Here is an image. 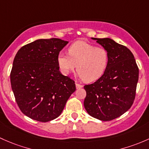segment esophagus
Here are the masks:
<instances>
[{
    "label": "esophagus",
    "mask_w": 149,
    "mask_h": 149,
    "mask_svg": "<svg viewBox=\"0 0 149 149\" xmlns=\"http://www.w3.org/2000/svg\"><path fill=\"white\" fill-rule=\"evenodd\" d=\"M75 85H76V88H77V89L82 88V87H83V86H82V85H80V84L77 83V82H76V83H75Z\"/></svg>",
    "instance_id": "1"
}]
</instances>
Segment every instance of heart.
<instances>
[{"mask_svg": "<svg viewBox=\"0 0 149 149\" xmlns=\"http://www.w3.org/2000/svg\"><path fill=\"white\" fill-rule=\"evenodd\" d=\"M57 62L61 71L67 74L77 72L86 82H93L105 73L109 62V52L105 47L77 41L68 48V54H59Z\"/></svg>", "mask_w": 149, "mask_h": 149, "instance_id": "b5f03b06", "label": "heart"}]
</instances>
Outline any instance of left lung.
I'll return each instance as SVG.
<instances>
[{
	"mask_svg": "<svg viewBox=\"0 0 149 149\" xmlns=\"http://www.w3.org/2000/svg\"><path fill=\"white\" fill-rule=\"evenodd\" d=\"M108 49L109 62L105 73L94 83L84 86L85 110L92 117L110 121L129 110L134 102L139 70L129 49L109 38L97 39Z\"/></svg>",
	"mask_w": 149,
	"mask_h": 149,
	"instance_id": "8db88e82",
	"label": "left lung"
}]
</instances>
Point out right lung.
Returning <instances> with one entry per match:
<instances>
[{"mask_svg": "<svg viewBox=\"0 0 149 149\" xmlns=\"http://www.w3.org/2000/svg\"><path fill=\"white\" fill-rule=\"evenodd\" d=\"M68 41L38 39L18 50L10 84L21 111L30 118L48 122L60 116L76 90L74 81L59 72L57 56Z\"/></svg>", "mask_w": 149, "mask_h": 149, "instance_id": "1", "label": "right lung"}]
</instances>
